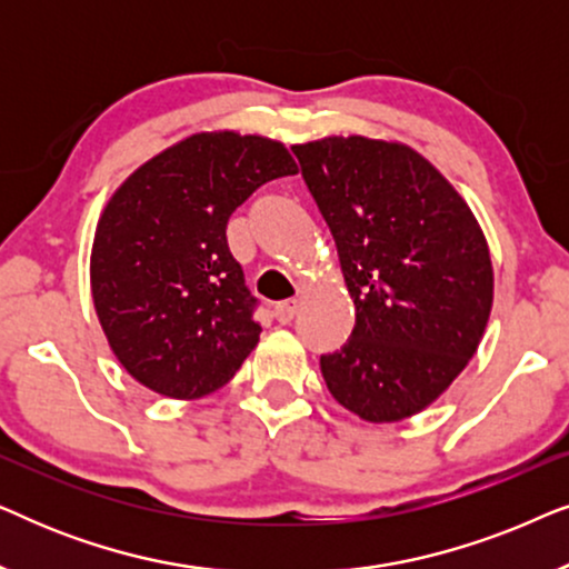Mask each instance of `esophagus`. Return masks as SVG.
<instances>
[{
	"label": "esophagus",
	"instance_id": "obj_1",
	"mask_svg": "<svg viewBox=\"0 0 569 569\" xmlns=\"http://www.w3.org/2000/svg\"><path fill=\"white\" fill-rule=\"evenodd\" d=\"M295 313H298V300H284L274 306V318L279 323H290Z\"/></svg>",
	"mask_w": 569,
	"mask_h": 569
}]
</instances>
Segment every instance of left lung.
I'll return each instance as SVG.
<instances>
[{
	"mask_svg": "<svg viewBox=\"0 0 569 569\" xmlns=\"http://www.w3.org/2000/svg\"><path fill=\"white\" fill-rule=\"evenodd\" d=\"M292 152L355 300L347 345L321 355L323 380L365 422H399L477 352L495 290L485 232L407 144L326 137Z\"/></svg>",
	"mask_w": 569,
	"mask_h": 569,
	"instance_id": "1",
	"label": "left lung"
}]
</instances>
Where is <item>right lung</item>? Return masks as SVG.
<instances>
[{
  "label": "right lung",
  "mask_w": 569,
  "mask_h": 569,
  "mask_svg": "<svg viewBox=\"0 0 569 569\" xmlns=\"http://www.w3.org/2000/svg\"><path fill=\"white\" fill-rule=\"evenodd\" d=\"M295 173L282 142L201 131L121 183L98 222L90 284L131 378L170 399H199L240 370L259 345V300L224 230L259 186Z\"/></svg>",
  "instance_id": "1"
}]
</instances>
